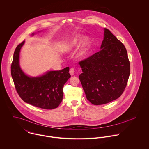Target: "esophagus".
Segmentation results:
<instances>
[{
    "instance_id": "obj_1",
    "label": "esophagus",
    "mask_w": 149,
    "mask_h": 149,
    "mask_svg": "<svg viewBox=\"0 0 149 149\" xmlns=\"http://www.w3.org/2000/svg\"><path fill=\"white\" fill-rule=\"evenodd\" d=\"M69 73L72 76V75H74V68H70V70H69Z\"/></svg>"
}]
</instances>
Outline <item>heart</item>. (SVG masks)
<instances>
[{
	"label": "heart",
	"instance_id": "obj_1",
	"mask_svg": "<svg viewBox=\"0 0 149 149\" xmlns=\"http://www.w3.org/2000/svg\"><path fill=\"white\" fill-rule=\"evenodd\" d=\"M82 39V37L81 36H77L73 38L72 40L70 41L67 42L65 43L64 46V49L67 50H71L75 47H77L80 43L81 42ZM88 43V40H85L84 42V45ZM87 54V49L85 47H83V48L81 49V50L80 52L79 53V56L81 58H84L86 57Z\"/></svg>",
	"mask_w": 149,
	"mask_h": 149
}]
</instances>
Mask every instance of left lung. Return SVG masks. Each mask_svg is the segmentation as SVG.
<instances>
[{"label": "left lung", "instance_id": "left-lung-1", "mask_svg": "<svg viewBox=\"0 0 149 149\" xmlns=\"http://www.w3.org/2000/svg\"><path fill=\"white\" fill-rule=\"evenodd\" d=\"M99 52L79 63V79L87 100L102 105L119 98L127 84L130 64L125 45L104 28Z\"/></svg>", "mask_w": 149, "mask_h": 149}]
</instances>
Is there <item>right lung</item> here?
<instances>
[{
    "label": "right lung",
    "instance_id": "add662e5",
    "mask_svg": "<svg viewBox=\"0 0 149 149\" xmlns=\"http://www.w3.org/2000/svg\"><path fill=\"white\" fill-rule=\"evenodd\" d=\"M24 43V41L17 46L11 66V73L17 92L28 104L43 109H54L63 100L64 84L70 77L69 68L49 71L40 77L27 76L22 70L19 63V52Z\"/></svg>",
    "mask_w": 149,
    "mask_h": 149
}]
</instances>
